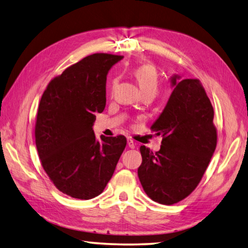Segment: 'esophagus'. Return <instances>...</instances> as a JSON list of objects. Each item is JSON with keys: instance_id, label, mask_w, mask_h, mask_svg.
<instances>
[{"instance_id": "34e87169", "label": "esophagus", "mask_w": 248, "mask_h": 248, "mask_svg": "<svg viewBox=\"0 0 248 248\" xmlns=\"http://www.w3.org/2000/svg\"><path fill=\"white\" fill-rule=\"evenodd\" d=\"M128 146H129V148H131V149L135 148V143H134L133 140H131V139H128Z\"/></svg>"}]
</instances>
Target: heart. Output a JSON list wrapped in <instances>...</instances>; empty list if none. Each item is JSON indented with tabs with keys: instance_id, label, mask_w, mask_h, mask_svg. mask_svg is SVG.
I'll use <instances>...</instances> for the list:
<instances>
[{
	"instance_id": "1",
	"label": "heart",
	"mask_w": 248,
	"mask_h": 248,
	"mask_svg": "<svg viewBox=\"0 0 248 248\" xmlns=\"http://www.w3.org/2000/svg\"><path fill=\"white\" fill-rule=\"evenodd\" d=\"M133 75L137 78L140 89L144 92V94L152 93L156 94L159 87V79L157 71L155 69V66L152 64H140L134 67ZM118 80L114 79L111 82V89H115V87L117 86Z\"/></svg>"
}]
</instances>
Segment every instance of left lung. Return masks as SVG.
Listing matches in <instances>:
<instances>
[{
	"label": "left lung",
	"mask_w": 248,
	"mask_h": 248,
	"mask_svg": "<svg viewBox=\"0 0 248 248\" xmlns=\"http://www.w3.org/2000/svg\"><path fill=\"white\" fill-rule=\"evenodd\" d=\"M177 78H172L174 90L150 128L162 137L160 150L140 147V182L153 201L166 205L175 204L195 190L217 145L214 109L201 81Z\"/></svg>",
	"instance_id": "8db88e82"
}]
</instances>
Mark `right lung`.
Instances as JSON below:
<instances>
[{
  "label": "right lung",
  "mask_w": 248,
  "mask_h": 248,
  "mask_svg": "<svg viewBox=\"0 0 248 248\" xmlns=\"http://www.w3.org/2000/svg\"><path fill=\"white\" fill-rule=\"evenodd\" d=\"M124 56L93 53L52 78L38 105L35 144L58 190L89 200L103 192L127 145L124 135L95 139V114L106 104V75Z\"/></svg>",
  "instance_id": "right-lung-1"
}]
</instances>
